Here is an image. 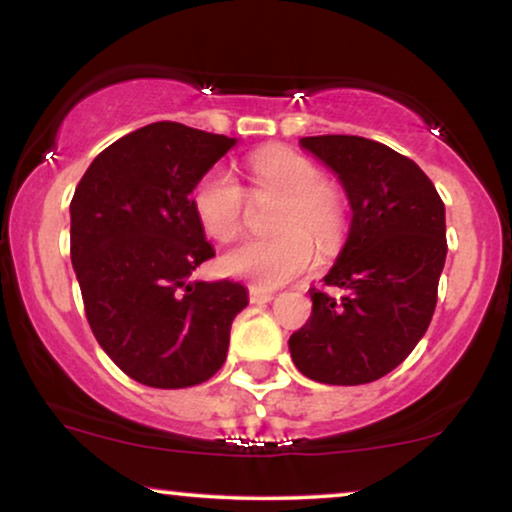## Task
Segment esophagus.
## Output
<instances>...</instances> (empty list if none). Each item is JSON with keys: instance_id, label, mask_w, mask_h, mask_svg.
<instances>
[{"instance_id": "obj_1", "label": "esophagus", "mask_w": 512, "mask_h": 512, "mask_svg": "<svg viewBox=\"0 0 512 512\" xmlns=\"http://www.w3.org/2000/svg\"><path fill=\"white\" fill-rule=\"evenodd\" d=\"M272 298H275V296H272L270 291L258 289V286H249V300H251V303H270Z\"/></svg>"}]
</instances>
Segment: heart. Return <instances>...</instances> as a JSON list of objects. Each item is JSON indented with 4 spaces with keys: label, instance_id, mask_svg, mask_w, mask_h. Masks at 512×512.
<instances>
[{
    "label": "heart",
    "instance_id": "1",
    "mask_svg": "<svg viewBox=\"0 0 512 512\" xmlns=\"http://www.w3.org/2000/svg\"><path fill=\"white\" fill-rule=\"evenodd\" d=\"M251 193L284 195L272 230L230 249L221 258V270L247 279L258 289L286 284L305 275L321 254H335L349 228L347 200L312 158L286 146H265L247 158ZM191 205L200 228L212 240L233 242L244 230L247 191L226 165H214L202 174L191 193Z\"/></svg>",
    "mask_w": 512,
    "mask_h": 512
}]
</instances>
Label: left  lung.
<instances>
[{"mask_svg":"<svg viewBox=\"0 0 512 512\" xmlns=\"http://www.w3.org/2000/svg\"><path fill=\"white\" fill-rule=\"evenodd\" d=\"M331 167L352 205L338 263L324 277L340 298L310 289L312 317L289 338L291 359L324 384L375 382L422 340L445 265V205L417 163L354 135L300 139Z\"/></svg>","mask_w":512,"mask_h":512,"instance_id":"obj_1","label":"left lung"}]
</instances>
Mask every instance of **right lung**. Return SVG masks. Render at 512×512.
<instances>
[{"label": "right lung", "instance_id": "add662e5", "mask_svg": "<svg viewBox=\"0 0 512 512\" xmlns=\"http://www.w3.org/2000/svg\"><path fill=\"white\" fill-rule=\"evenodd\" d=\"M233 146L226 135L151 123L107 146L74 191L69 254L90 331L146 387L209 380L249 303L240 282H188L214 256L191 193Z\"/></svg>", "mask_w": 512, "mask_h": 512}]
</instances>
